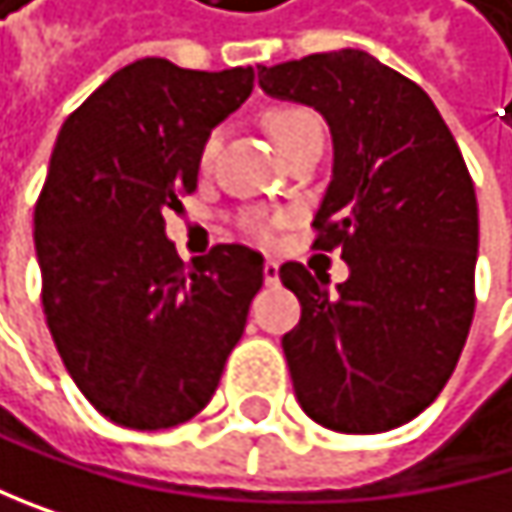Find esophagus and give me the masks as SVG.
I'll return each instance as SVG.
<instances>
[{
  "label": "esophagus",
  "instance_id": "obj_1",
  "mask_svg": "<svg viewBox=\"0 0 512 512\" xmlns=\"http://www.w3.org/2000/svg\"><path fill=\"white\" fill-rule=\"evenodd\" d=\"M262 274H265V284H268V287H274L277 280H280V265H277L274 259H268V262L262 265Z\"/></svg>",
  "mask_w": 512,
  "mask_h": 512
}]
</instances>
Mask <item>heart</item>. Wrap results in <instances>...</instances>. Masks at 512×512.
I'll list each match as a JSON object with an SVG mask.
<instances>
[{
	"instance_id": "1",
	"label": "heart",
	"mask_w": 512,
	"mask_h": 512,
	"mask_svg": "<svg viewBox=\"0 0 512 512\" xmlns=\"http://www.w3.org/2000/svg\"><path fill=\"white\" fill-rule=\"evenodd\" d=\"M265 124H268V131H271L274 143L280 146V152H284V155H287L296 143H302V140H308V137H314V134H323L320 118H317L311 109H302V106H277V109H271V112L265 115ZM219 146H222V134H219V131L207 134V140L201 143V167H210V164L216 161ZM250 225H253V232H256L259 238H265V241L271 238V225H268L265 219H250Z\"/></svg>"
}]
</instances>
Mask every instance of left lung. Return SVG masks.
<instances>
[{
    "label": "left lung",
    "mask_w": 512,
    "mask_h": 512,
    "mask_svg": "<svg viewBox=\"0 0 512 512\" xmlns=\"http://www.w3.org/2000/svg\"><path fill=\"white\" fill-rule=\"evenodd\" d=\"M265 94L314 106L332 134V180L314 250L351 274L280 265L302 305L284 354L299 406L339 433L412 421L446 388L473 320L476 192L433 100L366 51L259 66Z\"/></svg>",
    "instance_id": "obj_1"
}]
</instances>
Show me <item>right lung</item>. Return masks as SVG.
<instances>
[{
	"instance_id": "1",
	"label": "right lung",
	"mask_w": 512,
	"mask_h": 512,
	"mask_svg": "<svg viewBox=\"0 0 512 512\" xmlns=\"http://www.w3.org/2000/svg\"><path fill=\"white\" fill-rule=\"evenodd\" d=\"M250 91L253 66L143 57L60 127L33 219L42 308L66 372L121 427L198 415L262 287V253L216 244L186 265L164 235L198 189L201 143Z\"/></svg>"
}]
</instances>
